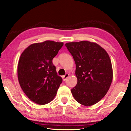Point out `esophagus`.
<instances>
[{"label":"esophagus","mask_w":131,"mask_h":131,"mask_svg":"<svg viewBox=\"0 0 131 131\" xmlns=\"http://www.w3.org/2000/svg\"><path fill=\"white\" fill-rule=\"evenodd\" d=\"M69 77V74H66L65 75L62 77V79L63 80V81H65V80L67 79Z\"/></svg>","instance_id":"obj_1"}]
</instances>
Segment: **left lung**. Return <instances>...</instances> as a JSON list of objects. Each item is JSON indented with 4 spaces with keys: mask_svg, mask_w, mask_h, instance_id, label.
Instances as JSON below:
<instances>
[{
    "mask_svg": "<svg viewBox=\"0 0 131 131\" xmlns=\"http://www.w3.org/2000/svg\"><path fill=\"white\" fill-rule=\"evenodd\" d=\"M76 65L78 82L71 90L76 101L86 106L99 102L113 80L112 62L107 52L98 44L84 40L65 44Z\"/></svg>",
    "mask_w": 131,
    "mask_h": 131,
    "instance_id": "left-lung-1",
    "label": "left lung"
}]
</instances>
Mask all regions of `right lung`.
Instances as JSON below:
<instances>
[{"instance_id": "add662e5", "label": "right lung", "mask_w": 131, "mask_h": 131, "mask_svg": "<svg viewBox=\"0 0 131 131\" xmlns=\"http://www.w3.org/2000/svg\"><path fill=\"white\" fill-rule=\"evenodd\" d=\"M63 45L46 40L32 44L22 53L17 75L22 90L35 104L45 105L52 101L62 79L57 74L52 60Z\"/></svg>"}]
</instances>
